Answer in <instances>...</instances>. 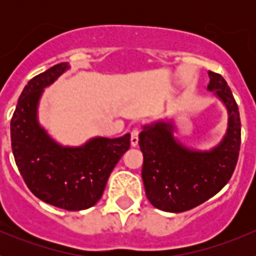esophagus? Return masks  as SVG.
I'll list each match as a JSON object with an SVG mask.
<instances>
[{
    "label": "esophagus",
    "mask_w": 256,
    "mask_h": 256,
    "mask_svg": "<svg viewBox=\"0 0 256 256\" xmlns=\"http://www.w3.org/2000/svg\"><path fill=\"white\" fill-rule=\"evenodd\" d=\"M141 132L138 126H133L132 130H130V144H132L133 148H136L137 144H138V134Z\"/></svg>",
    "instance_id": "34e87169"
}]
</instances>
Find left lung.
<instances>
[{
    "label": "left lung",
    "instance_id": "1",
    "mask_svg": "<svg viewBox=\"0 0 256 256\" xmlns=\"http://www.w3.org/2000/svg\"><path fill=\"white\" fill-rule=\"evenodd\" d=\"M209 91H214L228 112L224 138L210 151L183 146L174 138L173 124L156 122L140 133L144 154L142 180L148 201L169 212L198 206L218 194L230 180L238 160L241 120L238 106L224 78L209 72Z\"/></svg>",
    "mask_w": 256,
    "mask_h": 256
}]
</instances>
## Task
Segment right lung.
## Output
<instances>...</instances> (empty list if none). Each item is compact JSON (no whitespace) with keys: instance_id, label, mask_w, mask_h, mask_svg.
Listing matches in <instances>:
<instances>
[{"instance_id":"obj_1","label":"right lung","mask_w":256,"mask_h":256,"mask_svg":"<svg viewBox=\"0 0 256 256\" xmlns=\"http://www.w3.org/2000/svg\"><path fill=\"white\" fill-rule=\"evenodd\" d=\"M69 69L54 65L24 87L12 118L11 148L22 180L32 194L47 204L76 212L100 200L110 173L130 146V134L94 137L79 148H64L38 124L37 108L44 88Z\"/></svg>"}]
</instances>
